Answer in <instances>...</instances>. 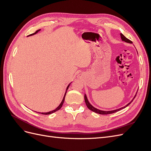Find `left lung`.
<instances>
[{"label": "left lung", "instance_id": "8db88e82", "mask_svg": "<svg viewBox=\"0 0 151 151\" xmlns=\"http://www.w3.org/2000/svg\"><path fill=\"white\" fill-rule=\"evenodd\" d=\"M120 36H121L122 40L123 41V42H126V43H130V44L132 43V42H131V41L129 40L128 38H127L125 37V36L124 35H123V34L120 33ZM136 94H137V93H136ZM136 94L135 95V96L134 97V98L132 99V101H131L130 103H128L127 104H126L125 106L122 107V108H118V109H114V110H111V111H104V110H101V109H98V108H96L94 107V106H93V105L89 103V101H88V98H87V96H86V94H84V100H85V103H86V104L87 107H88V108L90 109V110H91V111L94 112V113H96L100 114V115H108V114H111V113H113L117 112V111H120V110H121V109H123V108H126L127 106H129V105L132 102V101H133L134 99L135 98Z\"/></svg>", "mask_w": 151, "mask_h": 151}]
</instances>
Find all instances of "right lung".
I'll use <instances>...</instances> for the list:
<instances>
[{"label": "right lung", "instance_id": "obj_1", "mask_svg": "<svg viewBox=\"0 0 151 151\" xmlns=\"http://www.w3.org/2000/svg\"><path fill=\"white\" fill-rule=\"evenodd\" d=\"M41 29H38V30H37L36 31L35 33H33V34H31L29 36H32V35H35V34H36L37 33H38V32L40 31ZM72 83V82H71ZM70 84L71 83H70L68 85V86L67 87V88H66V91H65V94H64V96H63V99H62V102L60 103V104H59V106L57 108H55V109H53V110H52V111H48V112H45V113H41V112H38L39 113H41V114H43V115H50V114H52V113H54V112H55V111H58V110H59V109H60L61 108H62V105H63V102H64V100H65V95H66V93H67V89H68V87L70 86ZM38 113V112H37Z\"/></svg>", "mask_w": 151, "mask_h": 151}]
</instances>
